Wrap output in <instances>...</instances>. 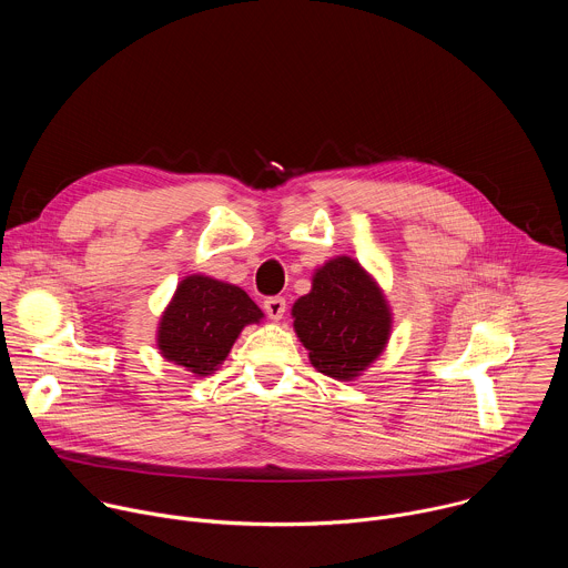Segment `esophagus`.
Here are the masks:
<instances>
[{"mask_svg": "<svg viewBox=\"0 0 568 568\" xmlns=\"http://www.w3.org/2000/svg\"><path fill=\"white\" fill-rule=\"evenodd\" d=\"M285 298H281V296H272V298H267L265 303H263V310H265V314L272 318V321H281L283 318V314H285Z\"/></svg>", "mask_w": 568, "mask_h": 568, "instance_id": "1", "label": "esophagus"}]
</instances>
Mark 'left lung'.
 <instances>
[{
  "instance_id": "left-lung-1",
  "label": "left lung",
  "mask_w": 568,
  "mask_h": 568,
  "mask_svg": "<svg viewBox=\"0 0 568 568\" xmlns=\"http://www.w3.org/2000/svg\"><path fill=\"white\" fill-rule=\"evenodd\" d=\"M292 316L312 365L338 382L354 379L379 356L393 327L382 287L347 256L316 270L312 292L294 303Z\"/></svg>"
}]
</instances>
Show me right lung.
Returning a JSON list of instances; mask_svg holds the SVG:
<instances>
[{
  "label": "right lung",
  "instance_id": "obj_1",
  "mask_svg": "<svg viewBox=\"0 0 568 568\" xmlns=\"http://www.w3.org/2000/svg\"><path fill=\"white\" fill-rule=\"evenodd\" d=\"M261 318V307L241 287L186 276L160 318L158 349L166 361L207 376L227 358L241 329Z\"/></svg>",
  "mask_w": 568,
  "mask_h": 568
}]
</instances>
